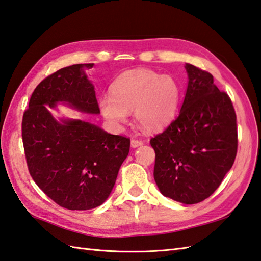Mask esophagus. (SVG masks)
Segmentation results:
<instances>
[{
	"label": "esophagus",
	"instance_id": "1",
	"mask_svg": "<svg viewBox=\"0 0 261 261\" xmlns=\"http://www.w3.org/2000/svg\"><path fill=\"white\" fill-rule=\"evenodd\" d=\"M141 145H142V141H140V140H137V139L131 140V147L132 148H137V147H139Z\"/></svg>",
	"mask_w": 261,
	"mask_h": 261
}]
</instances>
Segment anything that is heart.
<instances>
[{
  "mask_svg": "<svg viewBox=\"0 0 261 261\" xmlns=\"http://www.w3.org/2000/svg\"><path fill=\"white\" fill-rule=\"evenodd\" d=\"M112 95L98 99V108L110 124L124 123L129 111L149 134L166 129L178 112L181 88L175 77L147 68H135L119 75L111 85Z\"/></svg>",
  "mask_w": 261,
  "mask_h": 261,
  "instance_id": "b5f03b06",
  "label": "heart"
}]
</instances>
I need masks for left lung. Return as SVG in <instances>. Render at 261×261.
I'll return each instance as SVG.
<instances>
[{"mask_svg":"<svg viewBox=\"0 0 261 261\" xmlns=\"http://www.w3.org/2000/svg\"><path fill=\"white\" fill-rule=\"evenodd\" d=\"M185 69L188 83L179 114L150 145L160 193L176 202L196 204L212 195L234 163L237 116L212 75L191 64Z\"/></svg>","mask_w":261,"mask_h":261,"instance_id":"left-lung-1","label":"left lung"}]
</instances>
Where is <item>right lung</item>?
I'll use <instances>...</instances> for the list:
<instances>
[{"label":"right lung","instance_id":"right-lung-1","mask_svg":"<svg viewBox=\"0 0 261 261\" xmlns=\"http://www.w3.org/2000/svg\"><path fill=\"white\" fill-rule=\"evenodd\" d=\"M76 64L57 70L32 93L22 120L28 168L36 184L60 206L85 211L102 205L112 192L130 139L108 134L80 119L55 118L59 104L85 114H99L93 83Z\"/></svg>","mask_w":261,"mask_h":261}]
</instances>
